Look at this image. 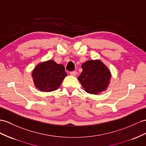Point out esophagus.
<instances>
[{
    "label": "esophagus",
    "instance_id": "obj_1",
    "mask_svg": "<svg viewBox=\"0 0 146 146\" xmlns=\"http://www.w3.org/2000/svg\"><path fill=\"white\" fill-rule=\"evenodd\" d=\"M76 74H77V73H76V71H73V72H70V74L72 76H76Z\"/></svg>",
    "mask_w": 146,
    "mask_h": 146
}]
</instances>
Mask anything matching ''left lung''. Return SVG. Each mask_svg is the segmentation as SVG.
<instances>
[{
    "instance_id": "obj_1",
    "label": "left lung",
    "mask_w": 146,
    "mask_h": 146,
    "mask_svg": "<svg viewBox=\"0 0 146 146\" xmlns=\"http://www.w3.org/2000/svg\"><path fill=\"white\" fill-rule=\"evenodd\" d=\"M81 67L83 72L78 80L86 92L98 94L106 90L110 83L111 74L101 61L89 60L84 63Z\"/></svg>"
}]
</instances>
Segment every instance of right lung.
<instances>
[{
	"mask_svg": "<svg viewBox=\"0 0 146 146\" xmlns=\"http://www.w3.org/2000/svg\"><path fill=\"white\" fill-rule=\"evenodd\" d=\"M66 75L64 66L53 60L39 63L32 73L35 86L43 92L57 89Z\"/></svg>",
	"mask_w": 146,
	"mask_h": 146,
	"instance_id": "1",
	"label": "right lung"
}]
</instances>
